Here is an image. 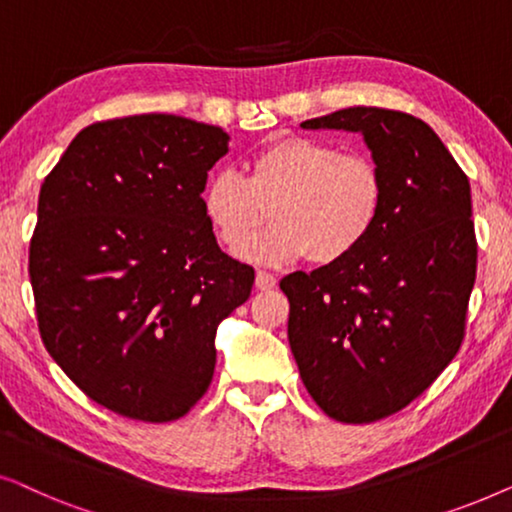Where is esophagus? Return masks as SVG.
I'll use <instances>...</instances> for the list:
<instances>
[{"instance_id": "obj_1", "label": "esophagus", "mask_w": 512, "mask_h": 512, "mask_svg": "<svg viewBox=\"0 0 512 512\" xmlns=\"http://www.w3.org/2000/svg\"><path fill=\"white\" fill-rule=\"evenodd\" d=\"M275 286H277V277L275 275H270V272H265V270H258L256 272V289L270 291V289H275Z\"/></svg>"}]
</instances>
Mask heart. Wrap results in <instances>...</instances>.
I'll return each mask as SVG.
<instances>
[{"mask_svg":"<svg viewBox=\"0 0 512 512\" xmlns=\"http://www.w3.org/2000/svg\"><path fill=\"white\" fill-rule=\"evenodd\" d=\"M273 207L276 223L248 237ZM384 209L380 165L363 153L314 137H284L256 153L247 174L216 172L202 191V212L223 247L244 261L289 265L310 256L333 265L352 256L373 235Z\"/></svg>","mask_w":512,"mask_h":512,"instance_id":"b5f03b06","label":"heart"}]
</instances>
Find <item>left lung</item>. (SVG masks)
<instances>
[{
  "instance_id": "obj_1",
  "label": "left lung",
  "mask_w": 512,
  "mask_h": 512,
  "mask_svg": "<svg viewBox=\"0 0 512 512\" xmlns=\"http://www.w3.org/2000/svg\"><path fill=\"white\" fill-rule=\"evenodd\" d=\"M300 128L359 132L384 177L373 235L345 261L279 282L310 396L338 422H375L429 389L464 340L478 263L471 186L410 114L349 107Z\"/></svg>"
}]
</instances>
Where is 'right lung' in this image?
<instances>
[{
    "label": "right lung",
    "instance_id": "add662e5",
    "mask_svg": "<svg viewBox=\"0 0 512 512\" xmlns=\"http://www.w3.org/2000/svg\"><path fill=\"white\" fill-rule=\"evenodd\" d=\"M228 139L172 114L93 123L41 184L30 244L41 340L123 417H184L212 382L216 328L251 293L254 268L223 254L202 212Z\"/></svg>",
    "mask_w": 512,
    "mask_h": 512
}]
</instances>
